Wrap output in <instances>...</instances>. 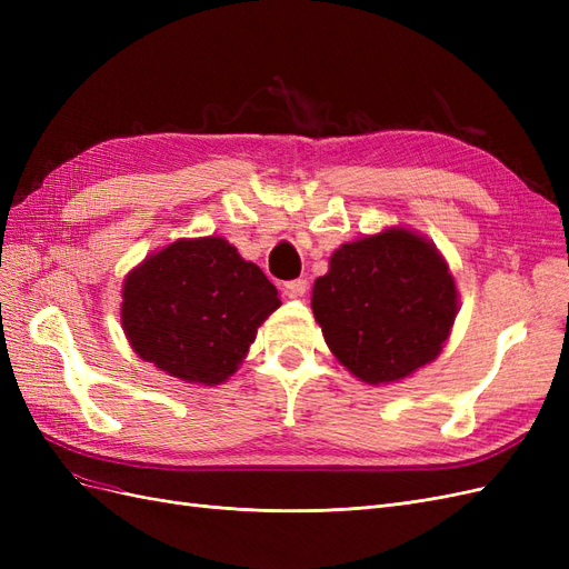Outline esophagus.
<instances>
[{"label":"esophagus","mask_w":569,"mask_h":569,"mask_svg":"<svg viewBox=\"0 0 569 569\" xmlns=\"http://www.w3.org/2000/svg\"><path fill=\"white\" fill-rule=\"evenodd\" d=\"M284 291H287V297H291V299H301L306 291H308V282L306 280H289V282H284Z\"/></svg>","instance_id":"1"}]
</instances>
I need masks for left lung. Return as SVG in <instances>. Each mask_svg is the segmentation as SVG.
I'll use <instances>...</instances> for the list:
<instances>
[{
    "label": "left lung",
    "instance_id": "left-lung-1",
    "mask_svg": "<svg viewBox=\"0 0 569 569\" xmlns=\"http://www.w3.org/2000/svg\"><path fill=\"white\" fill-rule=\"evenodd\" d=\"M327 347L360 382L389 385L441 353L458 289L437 247L406 228L341 244L313 284Z\"/></svg>",
    "mask_w": 569,
    "mask_h": 569
}]
</instances>
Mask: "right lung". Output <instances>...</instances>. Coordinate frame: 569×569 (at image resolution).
Returning a JSON list of instances; mask_svg holds the SVG:
<instances>
[{
  "mask_svg": "<svg viewBox=\"0 0 569 569\" xmlns=\"http://www.w3.org/2000/svg\"><path fill=\"white\" fill-rule=\"evenodd\" d=\"M280 303L263 270L228 239H178L128 272L120 325L147 363L213 387L234 375Z\"/></svg>",
  "mask_w": 569,
  "mask_h": 569,
  "instance_id": "add662e5",
  "label": "right lung"
}]
</instances>
